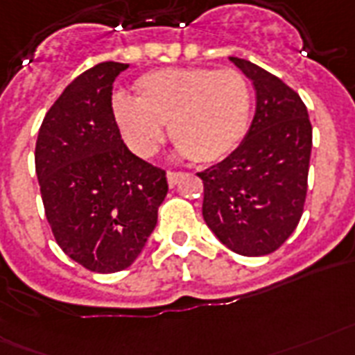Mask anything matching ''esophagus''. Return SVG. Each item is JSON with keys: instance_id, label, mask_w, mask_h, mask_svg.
<instances>
[{"instance_id": "esophagus-1", "label": "esophagus", "mask_w": 355, "mask_h": 355, "mask_svg": "<svg viewBox=\"0 0 355 355\" xmlns=\"http://www.w3.org/2000/svg\"><path fill=\"white\" fill-rule=\"evenodd\" d=\"M180 178H181V172H174V170H168V172H166V180H168L170 187H174L175 183L180 181Z\"/></svg>"}]
</instances>
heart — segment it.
Segmentation results:
<instances>
[{"label": "heart", "instance_id": "heart-1", "mask_svg": "<svg viewBox=\"0 0 355 355\" xmlns=\"http://www.w3.org/2000/svg\"><path fill=\"white\" fill-rule=\"evenodd\" d=\"M137 98L116 96L114 116L123 139L140 157L163 142L164 125L181 155L216 163L241 144L252 116V92L233 68H161L135 81Z\"/></svg>", "mask_w": 355, "mask_h": 355}]
</instances>
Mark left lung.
<instances>
[{
	"instance_id": "left-lung-1",
	"label": "left lung",
	"mask_w": 355,
	"mask_h": 355,
	"mask_svg": "<svg viewBox=\"0 0 355 355\" xmlns=\"http://www.w3.org/2000/svg\"><path fill=\"white\" fill-rule=\"evenodd\" d=\"M254 83L255 114L243 144L198 172L203 220L235 254L276 252L304 213L311 122L300 96L250 60L230 57Z\"/></svg>"
}]
</instances>
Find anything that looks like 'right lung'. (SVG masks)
<instances>
[{
  "instance_id": "right-lung-1",
  "label": "right lung",
  "mask_w": 355,
  "mask_h": 355,
  "mask_svg": "<svg viewBox=\"0 0 355 355\" xmlns=\"http://www.w3.org/2000/svg\"><path fill=\"white\" fill-rule=\"evenodd\" d=\"M128 66L107 60L73 79L46 112L35 148L55 241L100 274L139 257L168 192L166 172L129 152L120 137L112 83Z\"/></svg>"
}]
</instances>
